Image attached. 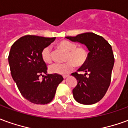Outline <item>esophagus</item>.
Listing matches in <instances>:
<instances>
[{
	"instance_id": "34e87169",
	"label": "esophagus",
	"mask_w": 128,
	"mask_h": 128,
	"mask_svg": "<svg viewBox=\"0 0 128 128\" xmlns=\"http://www.w3.org/2000/svg\"><path fill=\"white\" fill-rule=\"evenodd\" d=\"M69 76H70L69 75H64V76H63V78H64V79H66V78H68V77H69Z\"/></svg>"
}]
</instances>
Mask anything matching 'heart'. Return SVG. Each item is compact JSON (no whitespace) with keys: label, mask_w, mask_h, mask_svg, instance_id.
Masks as SVG:
<instances>
[{"label":"heart","mask_w":128,"mask_h":128,"mask_svg":"<svg viewBox=\"0 0 128 128\" xmlns=\"http://www.w3.org/2000/svg\"><path fill=\"white\" fill-rule=\"evenodd\" d=\"M58 46L67 52L66 63L54 64L48 68L50 73L58 75H65L74 69L75 66H82L88 60V54L83 47H76V44L68 40H62L58 43ZM42 59L45 63L49 64L52 62V53L49 47L44 48L41 53Z\"/></svg>","instance_id":"b5f03b06"}]
</instances>
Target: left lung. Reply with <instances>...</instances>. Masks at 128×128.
Listing matches in <instances>:
<instances>
[{
	"label": "left lung",
	"mask_w": 128,
	"mask_h": 128,
	"mask_svg": "<svg viewBox=\"0 0 128 128\" xmlns=\"http://www.w3.org/2000/svg\"><path fill=\"white\" fill-rule=\"evenodd\" d=\"M66 38L83 44L88 49V60L79 69L85 72L84 75L78 72L71 74L78 81L72 94L80 104H94L104 97L110 86L114 63L112 46L103 37L90 32Z\"/></svg>",
	"instance_id": "1"
}]
</instances>
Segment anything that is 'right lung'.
<instances>
[{"label": "right lung", "mask_w": 128, "mask_h": 128, "mask_svg": "<svg viewBox=\"0 0 128 128\" xmlns=\"http://www.w3.org/2000/svg\"><path fill=\"white\" fill-rule=\"evenodd\" d=\"M55 39L56 37L24 36L16 40L10 49L8 61L13 80L21 94L33 104H46L51 102L63 80L61 75L46 74L47 67L41 56L42 50ZM41 75L42 80L39 79Z\"/></svg>", "instance_id": "add662e5"}]
</instances>
